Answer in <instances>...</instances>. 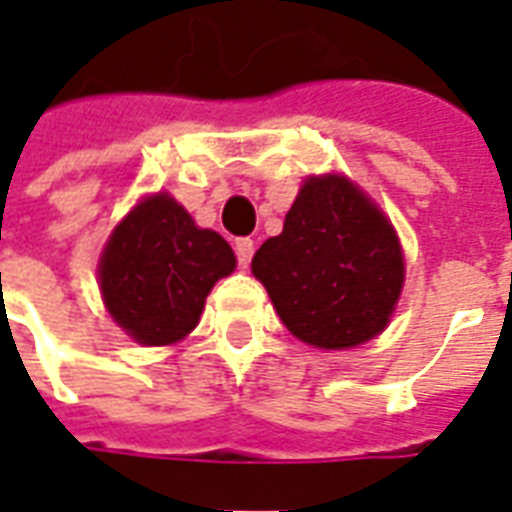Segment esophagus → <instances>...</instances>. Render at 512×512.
Segmentation results:
<instances>
[{
  "instance_id": "esophagus-1",
  "label": "esophagus",
  "mask_w": 512,
  "mask_h": 512,
  "mask_svg": "<svg viewBox=\"0 0 512 512\" xmlns=\"http://www.w3.org/2000/svg\"><path fill=\"white\" fill-rule=\"evenodd\" d=\"M235 255L241 266H249V260L255 255V241L252 238H235Z\"/></svg>"
}]
</instances>
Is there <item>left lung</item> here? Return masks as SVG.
I'll return each mask as SVG.
<instances>
[{
	"mask_svg": "<svg viewBox=\"0 0 512 512\" xmlns=\"http://www.w3.org/2000/svg\"><path fill=\"white\" fill-rule=\"evenodd\" d=\"M252 274L301 343L343 351L384 332L406 279L392 222L345 175H312Z\"/></svg>",
	"mask_w": 512,
	"mask_h": 512,
	"instance_id": "8db88e82",
	"label": "left lung"
}]
</instances>
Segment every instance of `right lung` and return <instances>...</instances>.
Returning <instances> with one entry per match:
<instances>
[{"mask_svg": "<svg viewBox=\"0 0 512 512\" xmlns=\"http://www.w3.org/2000/svg\"><path fill=\"white\" fill-rule=\"evenodd\" d=\"M230 244L194 224L158 191L117 224L98 260L101 296L115 323L142 345H172L200 323L211 288L233 274Z\"/></svg>", "mask_w": 512, "mask_h": 512, "instance_id": "add662e5", "label": "right lung"}]
</instances>
